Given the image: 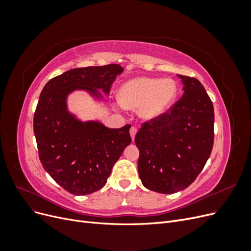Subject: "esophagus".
<instances>
[{"label":"esophagus","mask_w":251,"mask_h":251,"mask_svg":"<svg viewBox=\"0 0 251 251\" xmlns=\"http://www.w3.org/2000/svg\"><path fill=\"white\" fill-rule=\"evenodd\" d=\"M136 133H137V128H136L135 126H132L131 130H130V134H131V137H132V140H134L135 138V135Z\"/></svg>","instance_id":"esophagus-1"}]
</instances>
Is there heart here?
Here are the masks:
<instances>
[{
    "label": "heart",
    "instance_id": "obj_1",
    "mask_svg": "<svg viewBox=\"0 0 251 251\" xmlns=\"http://www.w3.org/2000/svg\"><path fill=\"white\" fill-rule=\"evenodd\" d=\"M178 94L177 82L171 78L137 77L121 87L119 100L123 107L138 111L144 120H151L170 109Z\"/></svg>",
    "mask_w": 251,
    "mask_h": 251
}]
</instances>
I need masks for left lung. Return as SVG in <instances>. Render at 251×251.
<instances>
[{"label":"left lung","mask_w":251,"mask_h":251,"mask_svg":"<svg viewBox=\"0 0 251 251\" xmlns=\"http://www.w3.org/2000/svg\"><path fill=\"white\" fill-rule=\"evenodd\" d=\"M184 93L168 112L143 123L135 136L138 174L153 192L174 194L191 185L214 146V105L202 83L178 75Z\"/></svg>","instance_id":"1"}]
</instances>
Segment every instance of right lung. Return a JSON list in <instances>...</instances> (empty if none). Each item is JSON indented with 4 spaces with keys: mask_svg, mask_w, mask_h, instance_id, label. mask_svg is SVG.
Here are the masks:
<instances>
[{
    "mask_svg": "<svg viewBox=\"0 0 251 251\" xmlns=\"http://www.w3.org/2000/svg\"><path fill=\"white\" fill-rule=\"evenodd\" d=\"M117 64L71 69L45 85L33 118L39 157L56 183L75 196L102 188L113 165L132 142L130 125L110 128L100 121H83L68 110V95L83 90L97 100L109 94L123 73Z\"/></svg>",
    "mask_w": 251,
    "mask_h": 251,
    "instance_id": "1",
    "label": "right lung"
}]
</instances>
